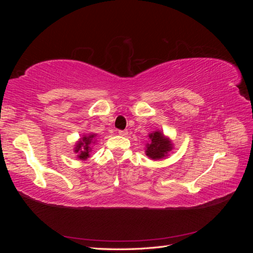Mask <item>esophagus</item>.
<instances>
[{"mask_svg":"<svg viewBox=\"0 0 253 253\" xmlns=\"http://www.w3.org/2000/svg\"><path fill=\"white\" fill-rule=\"evenodd\" d=\"M118 134L121 135V136H126L127 135V131H119Z\"/></svg>","mask_w":253,"mask_h":253,"instance_id":"obj_1","label":"esophagus"}]
</instances>
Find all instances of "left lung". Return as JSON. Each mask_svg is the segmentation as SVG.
Instances as JSON below:
<instances>
[{"label":"left lung","instance_id":"8db88e82","mask_svg":"<svg viewBox=\"0 0 253 253\" xmlns=\"http://www.w3.org/2000/svg\"><path fill=\"white\" fill-rule=\"evenodd\" d=\"M173 149L174 144L170 137L157 129L149 134V141L145 144V155L153 160L164 159L169 156Z\"/></svg>","mask_w":253,"mask_h":253}]
</instances>
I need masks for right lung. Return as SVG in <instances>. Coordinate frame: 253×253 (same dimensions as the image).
<instances>
[{
	"instance_id": "obj_1",
	"label": "right lung",
	"mask_w": 253,
	"mask_h": 253,
	"mask_svg": "<svg viewBox=\"0 0 253 253\" xmlns=\"http://www.w3.org/2000/svg\"><path fill=\"white\" fill-rule=\"evenodd\" d=\"M97 134H85L76 142L74 152L76 156L80 160H86L89 157L91 152V145L97 141Z\"/></svg>"
}]
</instances>
